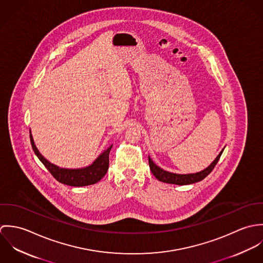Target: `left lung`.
Returning a JSON list of instances; mask_svg holds the SVG:
<instances>
[{"label": "left lung", "mask_w": 263, "mask_h": 263, "mask_svg": "<svg viewBox=\"0 0 263 263\" xmlns=\"http://www.w3.org/2000/svg\"><path fill=\"white\" fill-rule=\"evenodd\" d=\"M223 151L224 150H222V152L219 154V156L215 159V161L206 169H204L200 172L194 173V174H175V173L167 172V171L159 168L156 164H154V162L151 160L150 157H149V165H150L151 171L154 174V176L162 182L177 184V185L191 184V183H195V182H198V181L204 179L213 171V169L216 167L217 163L219 162Z\"/></svg>", "instance_id": "obj_1"}]
</instances>
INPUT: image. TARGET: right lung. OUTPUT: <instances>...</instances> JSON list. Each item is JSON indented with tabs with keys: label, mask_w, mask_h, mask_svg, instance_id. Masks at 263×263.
<instances>
[{
	"label": "right lung",
	"mask_w": 263,
	"mask_h": 263,
	"mask_svg": "<svg viewBox=\"0 0 263 263\" xmlns=\"http://www.w3.org/2000/svg\"><path fill=\"white\" fill-rule=\"evenodd\" d=\"M30 142L32 149L34 151L38 159L42 162L45 168L49 171V173L61 183L70 186H86L91 185L98 182L107 172L109 166V152L112 146H110L106 151H104L94 162L92 165L82 168V169H64L59 168L58 166L49 163L45 158H43L37 148L34 145L32 136L30 135Z\"/></svg>",
	"instance_id": "1"
}]
</instances>
